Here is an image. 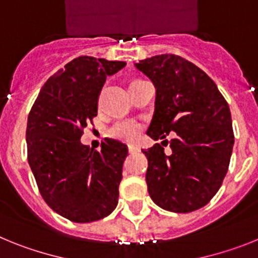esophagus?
I'll return each mask as SVG.
<instances>
[{
  "label": "esophagus",
  "instance_id": "1",
  "mask_svg": "<svg viewBox=\"0 0 258 258\" xmlns=\"http://www.w3.org/2000/svg\"><path fill=\"white\" fill-rule=\"evenodd\" d=\"M140 149H139V147H136V145H132V144H128V152L130 153H135V152H139Z\"/></svg>",
  "mask_w": 258,
  "mask_h": 258
}]
</instances>
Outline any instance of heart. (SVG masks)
I'll list each match as a JSON object with an SVG mask.
<instances>
[{
    "instance_id": "1",
    "label": "heart",
    "mask_w": 258,
    "mask_h": 258,
    "mask_svg": "<svg viewBox=\"0 0 258 258\" xmlns=\"http://www.w3.org/2000/svg\"><path fill=\"white\" fill-rule=\"evenodd\" d=\"M142 124L134 119H122L114 123L109 130V135L123 142H134L142 132Z\"/></svg>"
}]
</instances>
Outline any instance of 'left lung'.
Here are the masks:
<instances>
[{
	"label": "left lung",
	"mask_w": 258,
	"mask_h": 258,
	"mask_svg": "<svg viewBox=\"0 0 258 258\" xmlns=\"http://www.w3.org/2000/svg\"><path fill=\"white\" fill-rule=\"evenodd\" d=\"M135 67L156 88L147 135L158 140L174 134L170 142L142 149L149 196L169 212L200 209L218 192L230 165L234 131L227 102L207 74L179 55H154Z\"/></svg>",
	"instance_id": "1"
}]
</instances>
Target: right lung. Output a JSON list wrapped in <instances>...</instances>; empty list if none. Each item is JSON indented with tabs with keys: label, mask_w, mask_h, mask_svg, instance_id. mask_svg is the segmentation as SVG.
<instances>
[{
	"label": "right lung",
	"mask_w": 258,
	"mask_h": 258,
	"mask_svg": "<svg viewBox=\"0 0 258 258\" xmlns=\"http://www.w3.org/2000/svg\"><path fill=\"white\" fill-rule=\"evenodd\" d=\"M124 66L105 58H75L46 80L28 115L27 153L40 194L73 222L98 221L118 204L127 145L105 138L97 152L80 138L97 115L106 78Z\"/></svg>",
	"instance_id": "add662e5"
}]
</instances>
